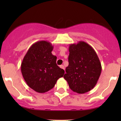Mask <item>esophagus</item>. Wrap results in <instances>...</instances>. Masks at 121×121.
<instances>
[{
	"instance_id": "1",
	"label": "esophagus",
	"mask_w": 121,
	"mask_h": 121,
	"mask_svg": "<svg viewBox=\"0 0 121 121\" xmlns=\"http://www.w3.org/2000/svg\"><path fill=\"white\" fill-rule=\"evenodd\" d=\"M60 67L61 68H62V69H64V68H64V66L63 65H60Z\"/></svg>"
}]
</instances>
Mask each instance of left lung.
I'll use <instances>...</instances> for the list:
<instances>
[{
	"instance_id": "left-lung-1",
	"label": "left lung",
	"mask_w": 121,
	"mask_h": 121,
	"mask_svg": "<svg viewBox=\"0 0 121 121\" xmlns=\"http://www.w3.org/2000/svg\"><path fill=\"white\" fill-rule=\"evenodd\" d=\"M68 67L64 78L72 91L84 94L97 83L102 67L97 53L90 45L80 41L69 46Z\"/></svg>"
}]
</instances>
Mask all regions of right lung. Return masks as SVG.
<instances>
[{
    "instance_id": "right-lung-1",
    "label": "right lung",
    "mask_w": 121,
    "mask_h": 121,
    "mask_svg": "<svg viewBox=\"0 0 121 121\" xmlns=\"http://www.w3.org/2000/svg\"><path fill=\"white\" fill-rule=\"evenodd\" d=\"M53 46L41 40L29 48L21 64V71L28 86L36 92L44 93L54 86L63 77L64 70L56 64L57 57L52 54Z\"/></svg>"
}]
</instances>
